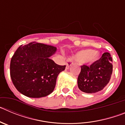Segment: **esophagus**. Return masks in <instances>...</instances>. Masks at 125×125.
Segmentation results:
<instances>
[{
	"label": "esophagus",
	"mask_w": 125,
	"mask_h": 125,
	"mask_svg": "<svg viewBox=\"0 0 125 125\" xmlns=\"http://www.w3.org/2000/svg\"><path fill=\"white\" fill-rule=\"evenodd\" d=\"M73 64V60L71 58H69V59H67V62H66V69H68L71 66V65Z\"/></svg>",
	"instance_id": "1"
}]
</instances>
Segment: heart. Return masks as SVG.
I'll use <instances>...</instances> for the list:
<instances>
[{
  "label": "heart",
  "mask_w": 125,
  "mask_h": 125,
  "mask_svg": "<svg viewBox=\"0 0 125 125\" xmlns=\"http://www.w3.org/2000/svg\"><path fill=\"white\" fill-rule=\"evenodd\" d=\"M100 57V53L92 49H85L79 51L76 55V59L80 62L96 61Z\"/></svg>",
  "instance_id": "1"
}]
</instances>
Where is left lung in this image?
<instances>
[{"instance_id":"obj_1","label":"left lung","mask_w":125,"mask_h":125,"mask_svg":"<svg viewBox=\"0 0 125 125\" xmlns=\"http://www.w3.org/2000/svg\"><path fill=\"white\" fill-rule=\"evenodd\" d=\"M112 61L110 53L104 52L100 59L89 66H81V70L78 78V86L81 91L95 93L103 89L111 79Z\"/></svg>"}]
</instances>
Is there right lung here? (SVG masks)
Masks as SVG:
<instances>
[{
    "instance_id": "right-lung-1",
    "label": "right lung",
    "mask_w": 125,
    "mask_h": 125,
    "mask_svg": "<svg viewBox=\"0 0 125 125\" xmlns=\"http://www.w3.org/2000/svg\"><path fill=\"white\" fill-rule=\"evenodd\" d=\"M56 51V47L36 42L19 47L11 59L10 74L21 93L41 98L54 91L57 76L66 68L49 58Z\"/></svg>"
}]
</instances>
